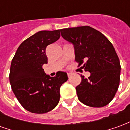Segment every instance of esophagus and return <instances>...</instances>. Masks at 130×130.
Segmentation results:
<instances>
[{
	"mask_svg": "<svg viewBox=\"0 0 130 130\" xmlns=\"http://www.w3.org/2000/svg\"><path fill=\"white\" fill-rule=\"evenodd\" d=\"M67 74H68V77H70V76L72 75V72H67Z\"/></svg>",
	"mask_w": 130,
	"mask_h": 130,
	"instance_id": "esophagus-1",
	"label": "esophagus"
}]
</instances>
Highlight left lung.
<instances>
[{
    "instance_id": "1",
    "label": "left lung",
    "mask_w": 130,
    "mask_h": 130,
    "mask_svg": "<svg viewBox=\"0 0 130 130\" xmlns=\"http://www.w3.org/2000/svg\"><path fill=\"white\" fill-rule=\"evenodd\" d=\"M65 40L74 48L75 60L90 72L88 79L81 75L76 87L78 98L85 105L102 107L113 99L120 83V64L111 42L102 32L88 26L60 30Z\"/></svg>"
}]
</instances>
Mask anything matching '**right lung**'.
I'll use <instances>...</instances> for the list:
<instances>
[{"label": "right lung", "instance_id": "right-lung-1", "mask_svg": "<svg viewBox=\"0 0 130 130\" xmlns=\"http://www.w3.org/2000/svg\"><path fill=\"white\" fill-rule=\"evenodd\" d=\"M60 37V30H42L24 40L11 63L10 82L13 93L24 109L33 113H45L60 100V88L68 81L66 72L46 75L42 68L48 62L46 46Z\"/></svg>", "mask_w": 130, "mask_h": 130}]
</instances>
